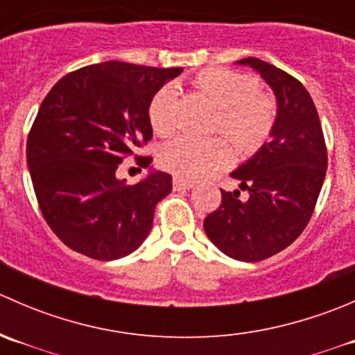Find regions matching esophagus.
<instances>
[{"label":"esophagus","mask_w":355,"mask_h":355,"mask_svg":"<svg viewBox=\"0 0 355 355\" xmlns=\"http://www.w3.org/2000/svg\"><path fill=\"white\" fill-rule=\"evenodd\" d=\"M194 187V182L191 180H185V178H182L180 175H175L173 177V189L175 191H189V189Z\"/></svg>","instance_id":"34e87169"}]
</instances>
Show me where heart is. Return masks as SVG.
I'll list each match as a JSON object with an SVG mask.
<instances>
[{"mask_svg": "<svg viewBox=\"0 0 355 355\" xmlns=\"http://www.w3.org/2000/svg\"><path fill=\"white\" fill-rule=\"evenodd\" d=\"M196 87L220 108L216 127L242 151H252L270 135L275 123V103L257 92L250 75L227 68H209L196 77ZM177 87L164 85L149 103V121L156 134L170 135L175 130L173 110ZM161 164L185 178H200L214 173L230 159L223 139H196L184 135L168 142L159 155Z\"/></svg>", "mask_w": 355, "mask_h": 355, "instance_id": "heart-1", "label": "heart"}]
</instances>
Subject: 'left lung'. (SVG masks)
Segmentation results:
<instances>
[{"label": "left lung", "mask_w": 355, "mask_h": 355, "mask_svg": "<svg viewBox=\"0 0 355 355\" xmlns=\"http://www.w3.org/2000/svg\"><path fill=\"white\" fill-rule=\"evenodd\" d=\"M254 68L277 98L270 142L230 177L249 192L221 191V204L204 220L218 249L237 261L256 263L288 247L313 216L327 175L328 155L316 106L297 78L257 58L239 60Z\"/></svg>", "instance_id": "8db88e82"}]
</instances>
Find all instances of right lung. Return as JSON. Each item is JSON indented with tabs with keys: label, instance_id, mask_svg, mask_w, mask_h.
I'll return each instance as SVG.
<instances>
[{
	"label": "right lung",
	"instance_id": "right-lung-1",
	"mask_svg": "<svg viewBox=\"0 0 355 355\" xmlns=\"http://www.w3.org/2000/svg\"><path fill=\"white\" fill-rule=\"evenodd\" d=\"M182 70L98 63L62 77L44 98L27 137V166L46 223L71 250L113 261L149 235L171 175L153 170L127 185L116 168L151 141L149 103ZM137 161L146 168L153 157Z\"/></svg>",
	"mask_w": 355,
	"mask_h": 355
}]
</instances>
